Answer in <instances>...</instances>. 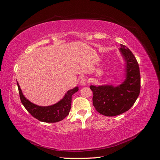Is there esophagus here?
Returning <instances> with one entry per match:
<instances>
[{
  "instance_id": "34e87169",
  "label": "esophagus",
  "mask_w": 160,
  "mask_h": 160,
  "mask_svg": "<svg viewBox=\"0 0 160 160\" xmlns=\"http://www.w3.org/2000/svg\"><path fill=\"white\" fill-rule=\"evenodd\" d=\"M88 83V80L87 78H82L80 80V84L84 86L86 84H87Z\"/></svg>"
}]
</instances>
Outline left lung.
Masks as SVG:
<instances>
[{
	"instance_id": "obj_1",
	"label": "left lung",
	"mask_w": 160,
	"mask_h": 160,
	"mask_svg": "<svg viewBox=\"0 0 160 160\" xmlns=\"http://www.w3.org/2000/svg\"><path fill=\"white\" fill-rule=\"evenodd\" d=\"M119 50L126 62L125 81L117 86H90L93 92V105L96 110L104 116H117L129 110L140 92L141 77L138 62L125 45L121 44Z\"/></svg>"
}]
</instances>
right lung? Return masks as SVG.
I'll return each instance as SVG.
<instances>
[{"label": "right lung", "instance_id": "add662e5", "mask_svg": "<svg viewBox=\"0 0 160 160\" xmlns=\"http://www.w3.org/2000/svg\"><path fill=\"white\" fill-rule=\"evenodd\" d=\"M18 89L22 104L31 115L39 121L45 122H56L62 121L70 112L72 103V96L78 90V87H76L68 90L60 101L56 104L48 107H41L31 102L24 95L18 82Z\"/></svg>", "mask_w": 160, "mask_h": 160}]
</instances>
